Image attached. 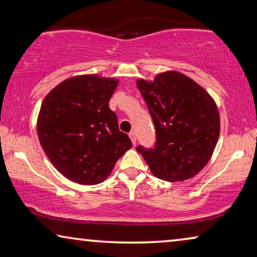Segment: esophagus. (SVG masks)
Wrapping results in <instances>:
<instances>
[{
	"instance_id": "34e87169",
	"label": "esophagus",
	"mask_w": 257,
	"mask_h": 257,
	"mask_svg": "<svg viewBox=\"0 0 257 257\" xmlns=\"http://www.w3.org/2000/svg\"><path fill=\"white\" fill-rule=\"evenodd\" d=\"M128 137H130V139H131V141H132V144L133 145H136V142H137V136H136V132H130L128 133Z\"/></svg>"
}]
</instances>
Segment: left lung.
<instances>
[{"label": "left lung", "mask_w": 257, "mask_h": 257, "mask_svg": "<svg viewBox=\"0 0 257 257\" xmlns=\"http://www.w3.org/2000/svg\"><path fill=\"white\" fill-rule=\"evenodd\" d=\"M156 130L155 147L139 152L157 178L184 181L206 167L220 131L216 102L206 89L177 71L153 81L137 80Z\"/></svg>", "instance_id": "obj_1"}]
</instances>
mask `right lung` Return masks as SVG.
<instances>
[{
  "label": "right lung",
  "mask_w": 257,
  "mask_h": 257,
  "mask_svg": "<svg viewBox=\"0 0 257 257\" xmlns=\"http://www.w3.org/2000/svg\"><path fill=\"white\" fill-rule=\"evenodd\" d=\"M118 82L97 74L72 77L51 89L42 102L37 123L41 147L71 181L102 183L117 160L132 148L109 108Z\"/></svg>",
  "instance_id": "right-lung-1"
}]
</instances>
